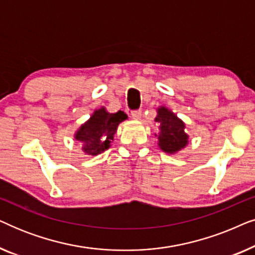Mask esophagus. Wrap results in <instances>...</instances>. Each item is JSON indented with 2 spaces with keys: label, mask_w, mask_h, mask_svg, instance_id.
Instances as JSON below:
<instances>
[{
  "label": "esophagus",
  "mask_w": 255,
  "mask_h": 255,
  "mask_svg": "<svg viewBox=\"0 0 255 255\" xmlns=\"http://www.w3.org/2000/svg\"><path fill=\"white\" fill-rule=\"evenodd\" d=\"M132 117L134 118V120H140L141 118V110H132Z\"/></svg>",
  "instance_id": "1"
}]
</instances>
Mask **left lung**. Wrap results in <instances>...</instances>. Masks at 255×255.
Instances as JSON below:
<instances>
[{"label": "left lung", "mask_w": 255, "mask_h": 255, "mask_svg": "<svg viewBox=\"0 0 255 255\" xmlns=\"http://www.w3.org/2000/svg\"><path fill=\"white\" fill-rule=\"evenodd\" d=\"M155 122L160 124L159 146L167 153L177 152L188 142V135L184 133V124L175 115L166 108L158 109Z\"/></svg>", "instance_id": "1"}]
</instances>
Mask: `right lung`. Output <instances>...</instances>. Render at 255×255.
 Here are the masks:
<instances>
[{
  "label": "right lung",
  "mask_w": 255,
  "mask_h": 255,
  "mask_svg": "<svg viewBox=\"0 0 255 255\" xmlns=\"http://www.w3.org/2000/svg\"><path fill=\"white\" fill-rule=\"evenodd\" d=\"M127 118V114L121 110L116 114L107 113L104 108L96 110L90 120L76 132V140L85 145L83 151L86 153L97 155L104 149L109 148L118 124Z\"/></svg>",
  "instance_id": "add662e5"
}]
</instances>
